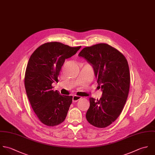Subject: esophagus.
<instances>
[{
  "label": "esophagus",
  "instance_id": "1",
  "mask_svg": "<svg viewBox=\"0 0 155 155\" xmlns=\"http://www.w3.org/2000/svg\"><path fill=\"white\" fill-rule=\"evenodd\" d=\"M80 99H81V97H80V96H79L74 95V96H73V97H72L73 102H77L78 101H79Z\"/></svg>",
  "mask_w": 155,
  "mask_h": 155
}]
</instances>
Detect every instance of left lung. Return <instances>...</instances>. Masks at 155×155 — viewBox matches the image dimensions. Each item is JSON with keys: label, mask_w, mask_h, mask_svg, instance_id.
Masks as SVG:
<instances>
[{"label": "left lung", "mask_w": 155, "mask_h": 155, "mask_svg": "<svg viewBox=\"0 0 155 155\" xmlns=\"http://www.w3.org/2000/svg\"><path fill=\"white\" fill-rule=\"evenodd\" d=\"M78 56L92 64L102 91L100 99L89 98L87 120L95 127H106L118 118L126 102L130 87L128 63L122 53L104 43L84 48Z\"/></svg>", "instance_id": "obj_1"}]
</instances>
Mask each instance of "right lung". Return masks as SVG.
<instances>
[{
	"label": "right lung",
	"mask_w": 155,
	"mask_h": 155,
	"mask_svg": "<svg viewBox=\"0 0 155 155\" xmlns=\"http://www.w3.org/2000/svg\"><path fill=\"white\" fill-rule=\"evenodd\" d=\"M80 48L59 42H47L36 48L29 58L25 77L26 92L37 117L47 126L62 124L67 116L72 96L54 91L52 84L58 82L65 59L75 54Z\"/></svg>",
	"instance_id": "right-lung-1"
}]
</instances>
